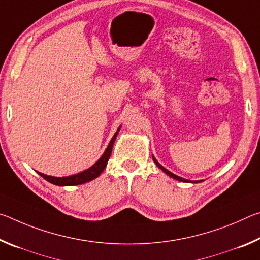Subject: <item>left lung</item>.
Here are the masks:
<instances>
[{"label":"left lung","instance_id":"obj_1","mask_svg":"<svg viewBox=\"0 0 260 260\" xmlns=\"http://www.w3.org/2000/svg\"><path fill=\"white\" fill-rule=\"evenodd\" d=\"M153 158V157H152ZM153 161H155L156 162V165L158 166V167H159V169L161 170V171H164V172L167 174V175H170V177L171 178H173V179H175V180H179V181H183V182H189V180H186V179H183V178H180V177H178V175H175V174H173V173H171L170 172V171L169 170H166L165 169V167H162L160 164H159V162H158L156 159H155V158H153Z\"/></svg>","mask_w":260,"mask_h":260}]
</instances>
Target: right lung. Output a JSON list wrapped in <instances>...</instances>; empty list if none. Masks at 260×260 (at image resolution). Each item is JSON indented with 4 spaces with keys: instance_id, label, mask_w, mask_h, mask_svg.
Segmentation results:
<instances>
[{
    "instance_id": "add662e5",
    "label": "right lung",
    "mask_w": 260,
    "mask_h": 260,
    "mask_svg": "<svg viewBox=\"0 0 260 260\" xmlns=\"http://www.w3.org/2000/svg\"><path fill=\"white\" fill-rule=\"evenodd\" d=\"M118 132H119V129H118L116 132V134L113 135V138L111 139V141H110L107 150L104 151L103 156L100 158L99 161L91 167H89L88 170L83 171V172L78 173L76 175H71V177H64V178L50 177V175H46L42 173H39V174H40L43 179H46L48 182L54 183V184H56V186H77V184H82V183L90 181V180H94L95 178H98L99 175L103 172V170L105 169V166H107V164H108V160H109L110 156H111L112 147H113L114 140H116V138H117Z\"/></svg>"
}]
</instances>
